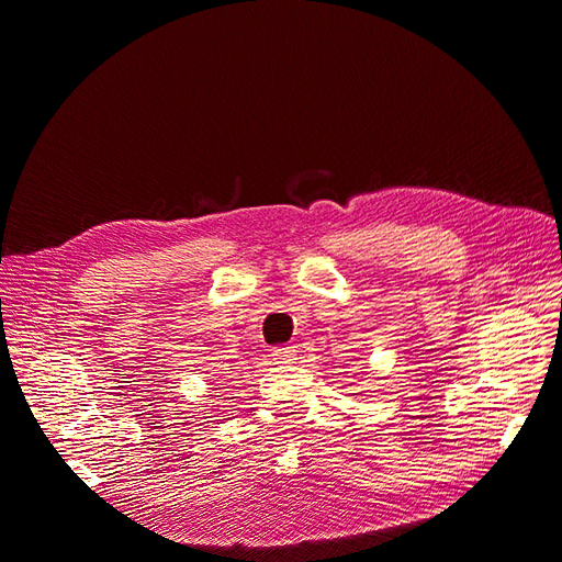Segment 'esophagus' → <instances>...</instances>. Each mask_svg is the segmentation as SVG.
<instances>
[{
  "label": "esophagus",
  "mask_w": 562,
  "mask_h": 562,
  "mask_svg": "<svg viewBox=\"0 0 562 562\" xmlns=\"http://www.w3.org/2000/svg\"><path fill=\"white\" fill-rule=\"evenodd\" d=\"M271 356H274V361H279V363H288L295 359V347H277V349H271Z\"/></svg>",
  "instance_id": "esophagus-1"
}]
</instances>
